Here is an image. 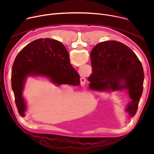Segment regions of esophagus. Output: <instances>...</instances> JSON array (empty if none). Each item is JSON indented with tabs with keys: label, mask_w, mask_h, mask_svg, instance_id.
Returning <instances> with one entry per match:
<instances>
[{
	"label": "esophagus",
	"mask_w": 154,
	"mask_h": 154,
	"mask_svg": "<svg viewBox=\"0 0 154 154\" xmlns=\"http://www.w3.org/2000/svg\"><path fill=\"white\" fill-rule=\"evenodd\" d=\"M85 82H86V79L85 77H82L80 79V83H81V85L83 86L85 85Z\"/></svg>",
	"instance_id": "1"
}]
</instances>
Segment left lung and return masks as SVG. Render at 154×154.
<instances>
[{"label":"left lung","mask_w":154,"mask_h":154,"mask_svg":"<svg viewBox=\"0 0 154 154\" xmlns=\"http://www.w3.org/2000/svg\"><path fill=\"white\" fill-rule=\"evenodd\" d=\"M92 73L88 79L91 89H127L132 100L126 112L134 117L143 93L144 71L141 63L128 46L116 41L100 42L91 52Z\"/></svg>","instance_id":"1"}]
</instances>
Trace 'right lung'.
<instances>
[{"mask_svg": "<svg viewBox=\"0 0 154 154\" xmlns=\"http://www.w3.org/2000/svg\"><path fill=\"white\" fill-rule=\"evenodd\" d=\"M45 75L57 85H80V75L72 66L68 52L60 42L40 38L30 42L16 56L11 71V87L19 115L26 109L22 96L26 77Z\"/></svg>", "mask_w": 154, "mask_h": 154, "instance_id": "right-lung-1", "label": "right lung"}]
</instances>
